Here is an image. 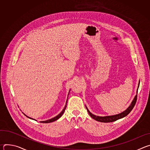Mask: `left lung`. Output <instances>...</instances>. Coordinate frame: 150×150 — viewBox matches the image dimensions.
<instances>
[{"instance_id":"left-lung-1","label":"left lung","mask_w":150,"mask_h":150,"mask_svg":"<svg viewBox=\"0 0 150 150\" xmlns=\"http://www.w3.org/2000/svg\"><path fill=\"white\" fill-rule=\"evenodd\" d=\"M138 87H139V85H138ZM137 93H138V90H137ZM137 95L135 97L134 100L132 101L131 104L129 105V108H128L126 110H125L124 112H123L122 113L118 114V115H113V116H104V117H101V116H96L93 114H92L87 109V108L86 107L87 110L89 113V115H90V116L95 119L97 121L100 122H104V123H108V122H112L114 121H116L119 119L123 118L124 117H125L126 116H127L128 114H129L132 110L133 109V108H134V106L136 104L137 102Z\"/></svg>"}]
</instances>
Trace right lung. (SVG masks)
Here are the masks:
<instances>
[{"mask_svg": "<svg viewBox=\"0 0 150 150\" xmlns=\"http://www.w3.org/2000/svg\"><path fill=\"white\" fill-rule=\"evenodd\" d=\"M67 103H66V105L65 106V108H64V109H63V110L60 112V114H59L57 116H56V117H53V118H52V119H49V120H46V121H41V122H41V123H50V122H54V121H55V120H57L58 119H59L62 116V115L64 113V112H65V109H66V108H67ZM28 117V116H27ZM30 119H32V118H31V117H29Z\"/></svg>", "mask_w": 150, "mask_h": 150, "instance_id": "1", "label": "right lung"}]
</instances>
